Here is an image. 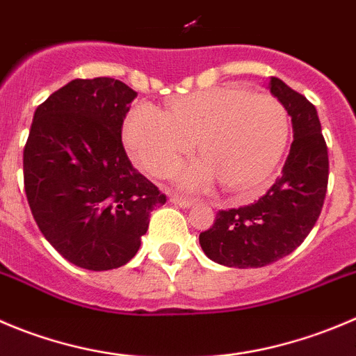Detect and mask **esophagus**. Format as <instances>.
<instances>
[{
  "mask_svg": "<svg viewBox=\"0 0 356 356\" xmlns=\"http://www.w3.org/2000/svg\"><path fill=\"white\" fill-rule=\"evenodd\" d=\"M169 201L172 202V204H178L180 208H191V206L195 204L194 199H187V197H180V195H171V199Z\"/></svg>",
  "mask_w": 356,
  "mask_h": 356,
  "instance_id": "1",
  "label": "esophagus"
}]
</instances>
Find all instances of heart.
<instances>
[{
	"label": "heart",
	"mask_w": 356,
	"mask_h": 356,
	"mask_svg": "<svg viewBox=\"0 0 356 356\" xmlns=\"http://www.w3.org/2000/svg\"><path fill=\"white\" fill-rule=\"evenodd\" d=\"M290 118L282 101L239 86L211 87L175 101L171 111L138 103L124 120L134 161L169 176L197 141L201 161L180 172L181 187L202 191L218 178L223 188L246 192L266 184L285 152Z\"/></svg>",
	"instance_id": "obj_1"
}]
</instances>
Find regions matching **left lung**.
<instances>
[{"label": "left lung", "mask_w": 356, "mask_h": 356, "mask_svg": "<svg viewBox=\"0 0 356 356\" xmlns=\"http://www.w3.org/2000/svg\"><path fill=\"white\" fill-rule=\"evenodd\" d=\"M269 89L292 117L293 141L282 176L259 201L218 211L199 234L206 257L227 267H264L290 255L314 227L327 194L328 154L316 108L276 76Z\"/></svg>", "instance_id": "8db88e82"}]
</instances>
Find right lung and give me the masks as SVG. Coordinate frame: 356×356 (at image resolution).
I'll use <instances>...</instances> for the list:
<instances>
[{
    "label": "right lung",
    "instance_id": "add662e5",
    "mask_svg": "<svg viewBox=\"0 0 356 356\" xmlns=\"http://www.w3.org/2000/svg\"><path fill=\"white\" fill-rule=\"evenodd\" d=\"M138 94L108 76L71 80L33 117L24 188L47 241L74 266H125L165 195L133 168L122 124Z\"/></svg>",
    "mask_w": 356,
    "mask_h": 356
}]
</instances>
